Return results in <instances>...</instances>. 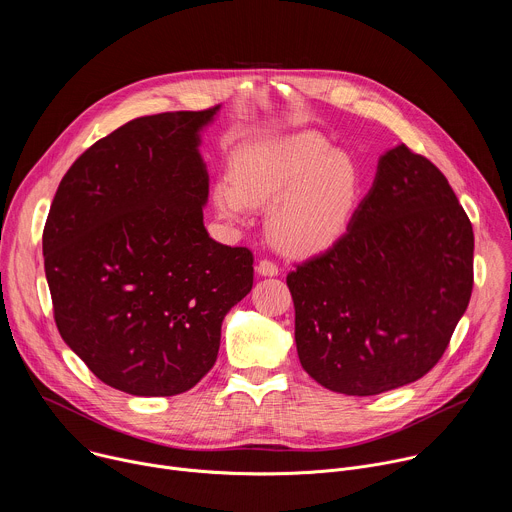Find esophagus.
<instances>
[{
    "instance_id": "obj_1",
    "label": "esophagus",
    "mask_w": 512,
    "mask_h": 512,
    "mask_svg": "<svg viewBox=\"0 0 512 512\" xmlns=\"http://www.w3.org/2000/svg\"><path fill=\"white\" fill-rule=\"evenodd\" d=\"M255 273L261 275V277H275L279 273L277 265L273 261H267V259H261L257 265H255Z\"/></svg>"
}]
</instances>
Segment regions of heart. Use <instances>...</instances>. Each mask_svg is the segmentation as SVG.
<instances>
[{"label":"heart","instance_id":"heart-1","mask_svg":"<svg viewBox=\"0 0 512 512\" xmlns=\"http://www.w3.org/2000/svg\"><path fill=\"white\" fill-rule=\"evenodd\" d=\"M362 196L356 160L316 131L251 141L233 156V178L212 186V204L225 221L245 223L265 208L269 239L283 253L312 257L348 231Z\"/></svg>","mask_w":512,"mask_h":512}]
</instances>
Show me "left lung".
<instances>
[{"label": "left lung", "mask_w": 512, "mask_h": 512, "mask_svg": "<svg viewBox=\"0 0 512 512\" xmlns=\"http://www.w3.org/2000/svg\"><path fill=\"white\" fill-rule=\"evenodd\" d=\"M474 233L446 176L405 143L377 164L346 235L287 275L304 371L356 397L442 358L472 296Z\"/></svg>", "instance_id": "8db88e82"}]
</instances>
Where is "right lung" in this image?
I'll use <instances>...</instances> for the list:
<instances>
[{
	"instance_id": "add662e5",
	"label": "right lung",
	"mask_w": 512,
	"mask_h": 512,
	"mask_svg": "<svg viewBox=\"0 0 512 512\" xmlns=\"http://www.w3.org/2000/svg\"><path fill=\"white\" fill-rule=\"evenodd\" d=\"M221 107L133 119L70 166L42 237L62 340L105 385L192 389L253 287V255L208 237L202 131Z\"/></svg>"
}]
</instances>
